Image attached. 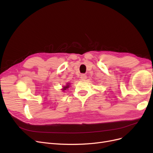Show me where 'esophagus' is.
I'll use <instances>...</instances> for the list:
<instances>
[{"label": "esophagus", "mask_w": 153, "mask_h": 153, "mask_svg": "<svg viewBox=\"0 0 153 153\" xmlns=\"http://www.w3.org/2000/svg\"><path fill=\"white\" fill-rule=\"evenodd\" d=\"M80 77H81V80H85V79H86V77H87V76H86V75H85V74H81Z\"/></svg>", "instance_id": "34e87169"}]
</instances>
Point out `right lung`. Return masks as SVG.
<instances>
[{
  "label": "right lung",
  "instance_id": "1",
  "mask_svg": "<svg viewBox=\"0 0 153 153\" xmlns=\"http://www.w3.org/2000/svg\"><path fill=\"white\" fill-rule=\"evenodd\" d=\"M69 85H67L66 86H64V88H63V89H62V90H63V91H65V90L67 89L68 88H69Z\"/></svg>",
  "mask_w": 153,
  "mask_h": 153
}]
</instances>
